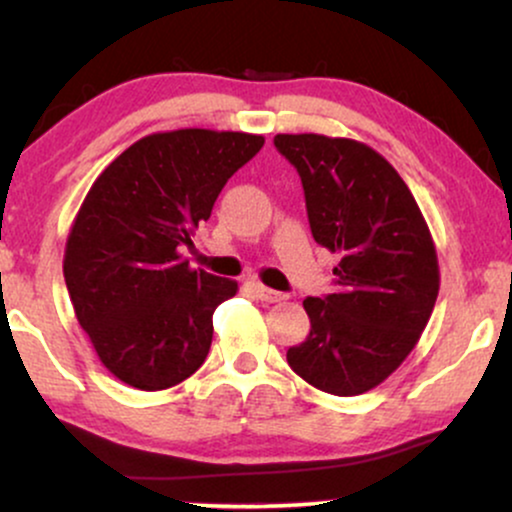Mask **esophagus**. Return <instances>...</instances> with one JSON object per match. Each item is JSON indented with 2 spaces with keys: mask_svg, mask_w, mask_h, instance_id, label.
Returning a JSON list of instances; mask_svg holds the SVG:
<instances>
[{
  "mask_svg": "<svg viewBox=\"0 0 512 512\" xmlns=\"http://www.w3.org/2000/svg\"><path fill=\"white\" fill-rule=\"evenodd\" d=\"M252 291H255V296L260 298L264 303H281L286 301V296L281 291H274V289H267V286L260 284V281H252Z\"/></svg>",
  "mask_w": 512,
  "mask_h": 512,
  "instance_id": "1",
  "label": "esophagus"
}]
</instances>
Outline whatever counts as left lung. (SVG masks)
<instances>
[{
	"mask_svg": "<svg viewBox=\"0 0 512 512\" xmlns=\"http://www.w3.org/2000/svg\"><path fill=\"white\" fill-rule=\"evenodd\" d=\"M298 170L315 243L339 252L334 293L303 301L305 342L286 361L339 397L373 390L411 354L436 305L433 238L407 182L370 146L322 134H276Z\"/></svg>",
	"mask_w": 512,
	"mask_h": 512,
	"instance_id": "obj_1",
	"label": "left lung"
}]
</instances>
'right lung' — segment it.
Segmentation results:
<instances>
[{
  "mask_svg": "<svg viewBox=\"0 0 512 512\" xmlns=\"http://www.w3.org/2000/svg\"><path fill=\"white\" fill-rule=\"evenodd\" d=\"M264 137L214 129L149 134L98 175L64 250V281L103 366L137 390L190 378L209 354L214 310L238 284L190 269L182 248Z\"/></svg>",
  "mask_w": 512,
  "mask_h": 512,
  "instance_id": "obj_1",
  "label": "right lung"
}]
</instances>
